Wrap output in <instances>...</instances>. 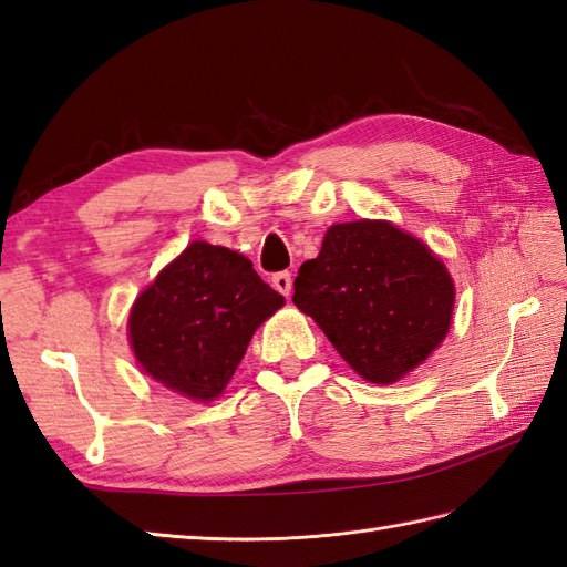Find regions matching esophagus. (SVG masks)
I'll list each match as a JSON object with an SVG mask.
<instances>
[{
  "instance_id": "obj_1",
  "label": "esophagus",
  "mask_w": 567,
  "mask_h": 567,
  "mask_svg": "<svg viewBox=\"0 0 567 567\" xmlns=\"http://www.w3.org/2000/svg\"><path fill=\"white\" fill-rule=\"evenodd\" d=\"M272 287L278 289L282 297H289V292H292V272H289V270L275 272L272 275Z\"/></svg>"
}]
</instances>
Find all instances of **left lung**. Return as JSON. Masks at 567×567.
I'll return each instance as SVG.
<instances>
[{
	"label": "left lung",
	"mask_w": 567,
	"mask_h": 567,
	"mask_svg": "<svg viewBox=\"0 0 567 567\" xmlns=\"http://www.w3.org/2000/svg\"><path fill=\"white\" fill-rule=\"evenodd\" d=\"M292 301L361 379L395 383L443 342L455 287L429 246L383 220L332 225Z\"/></svg>",
	"instance_id": "8db88e82"
}]
</instances>
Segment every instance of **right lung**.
<instances>
[{
  "label": "right lung",
  "mask_w": 567,
  "mask_h": 567,
  "mask_svg": "<svg viewBox=\"0 0 567 567\" xmlns=\"http://www.w3.org/2000/svg\"><path fill=\"white\" fill-rule=\"evenodd\" d=\"M282 303L251 260L194 241L136 299L128 336L145 373L206 402L223 393L256 328Z\"/></svg>",
  "instance_id": "1"
}]
</instances>
